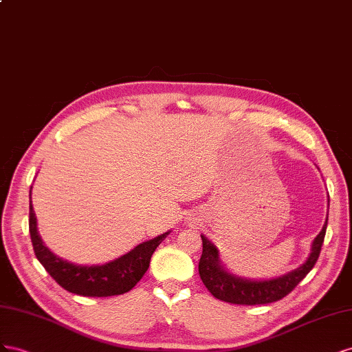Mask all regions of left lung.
<instances>
[{"instance_id": "left-lung-1", "label": "left lung", "mask_w": 352, "mask_h": 352, "mask_svg": "<svg viewBox=\"0 0 352 352\" xmlns=\"http://www.w3.org/2000/svg\"><path fill=\"white\" fill-rule=\"evenodd\" d=\"M327 221L323 230L314 239L313 252L304 265L283 277L265 280V282H252V280H243L228 274L219 265L217 248L205 236H200L202 237L204 252L199 261V276L210 295H214L219 300H224V302L237 305H264L276 302V300H280L292 292L300 280L313 270L324 242Z\"/></svg>"}]
</instances>
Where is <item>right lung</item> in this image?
<instances>
[{
	"mask_svg": "<svg viewBox=\"0 0 352 352\" xmlns=\"http://www.w3.org/2000/svg\"><path fill=\"white\" fill-rule=\"evenodd\" d=\"M29 199H31V193H29ZM29 233H31L35 256L43 264L47 273L67 292L93 298L113 296L129 292L144 276L155 249L169 234L164 233L153 240L138 245L131 252L109 264L82 267L60 259L47 249L38 234L36 217L32 209V202H29Z\"/></svg>",
	"mask_w": 352,
	"mask_h": 352,
	"instance_id": "right-lung-1",
	"label": "right lung"
}]
</instances>
